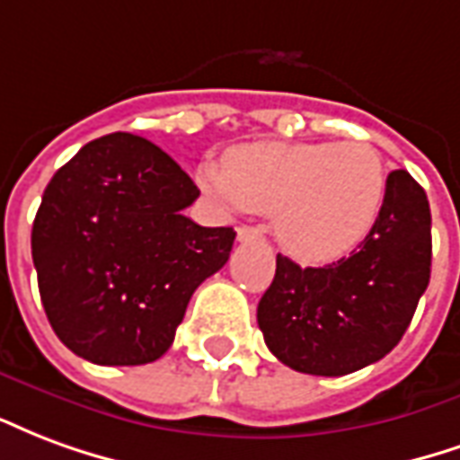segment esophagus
<instances>
[{"label":"esophagus","instance_id":"obj_1","mask_svg":"<svg viewBox=\"0 0 460 460\" xmlns=\"http://www.w3.org/2000/svg\"><path fill=\"white\" fill-rule=\"evenodd\" d=\"M257 237H260V233H257L254 227L250 226L237 227V240H240V243H250V240H257Z\"/></svg>","mask_w":460,"mask_h":460}]
</instances>
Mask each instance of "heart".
<instances>
[{"label": "heart", "instance_id": "b5f03b06", "mask_svg": "<svg viewBox=\"0 0 460 460\" xmlns=\"http://www.w3.org/2000/svg\"><path fill=\"white\" fill-rule=\"evenodd\" d=\"M208 193L274 216L281 247L301 262H336L377 226L387 196L382 154L367 142H260L200 169Z\"/></svg>", "mask_w": 460, "mask_h": 460}]
</instances>
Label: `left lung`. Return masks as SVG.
Segmentation results:
<instances>
[{"instance_id":"left-lung-1","label":"left lung","mask_w":460,"mask_h":460,"mask_svg":"<svg viewBox=\"0 0 460 460\" xmlns=\"http://www.w3.org/2000/svg\"><path fill=\"white\" fill-rule=\"evenodd\" d=\"M431 277V210L404 169L387 176L377 226L358 250L326 267L277 254L257 306L264 343L291 370L341 377L400 343Z\"/></svg>"}]
</instances>
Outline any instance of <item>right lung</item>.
Masks as SVG:
<instances>
[{
    "instance_id": "right-lung-1",
    "label": "right lung",
    "mask_w": 460,
    "mask_h": 460,
    "mask_svg": "<svg viewBox=\"0 0 460 460\" xmlns=\"http://www.w3.org/2000/svg\"><path fill=\"white\" fill-rule=\"evenodd\" d=\"M200 190L169 154L115 132L53 173L31 257L60 343L95 365H144L173 343L193 291L230 257L233 227L183 216Z\"/></svg>"
}]
</instances>
